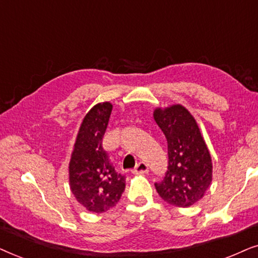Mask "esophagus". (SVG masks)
<instances>
[{
    "label": "esophagus",
    "mask_w": 258,
    "mask_h": 258,
    "mask_svg": "<svg viewBox=\"0 0 258 258\" xmlns=\"http://www.w3.org/2000/svg\"><path fill=\"white\" fill-rule=\"evenodd\" d=\"M133 173L136 174H139V173H147L149 172V165L145 164V163H139L137 164V166L133 169L132 171Z\"/></svg>",
    "instance_id": "esophagus-1"
}]
</instances>
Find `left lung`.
<instances>
[{
  "mask_svg": "<svg viewBox=\"0 0 258 258\" xmlns=\"http://www.w3.org/2000/svg\"><path fill=\"white\" fill-rule=\"evenodd\" d=\"M153 118L167 140L169 153L164 179L154 186L166 203L191 207L204 197L212 181V161L207 144L184 106L156 108Z\"/></svg>",
  "mask_w": 258,
  "mask_h": 258,
  "instance_id": "8db88e82",
  "label": "left lung"
}]
</instances>
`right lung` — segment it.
I'll return each mask as SVG.
<instances>
[{
	"label": "right lung",
	"mask_w": 258,
	"mask_h": 258,
	"mask_svg": "<svg viewBox=\"0 0 258 258\" xmlns=\"http://www.w3.org/2000/svg\"><path fill=\"white\" fill-rule=\"evenodd\" d=\"M113 106L100 102L85 115L70 161V186L77 201L88 211H107L125 190V176L114 170L102 149Z\"/></svg>",
	"instance_id": "1"
}]
</instances>
